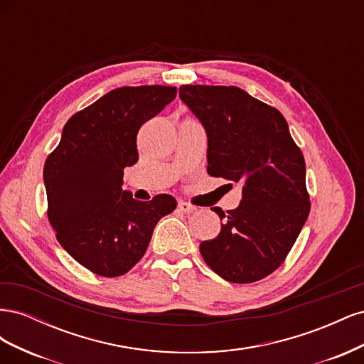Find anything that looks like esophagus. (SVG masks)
<instances>
[{"label":"esophagus","instance_id":"34e87169","mask_svg":"<svg viewBox=\"0 0 364 364\" xmlns=\"http://www.w3.org/2000/svg\"><path fill=\"white\" fill-rule=\"evenodd\" d=\"M178 208L181 209V211H182V213H185V214H190V213L196 211V206L190 205L188 202H183V200H181V202L178 203Z\"/></svg>","mask_w":364,"mask_h":364}]
</instances>
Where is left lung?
<instances>
[{"mask_svg": "<svg viewBox=\"0 0 364 364\" xmlns=\"http://www.w3.org/2000/svg\"><path fill=\"white\" fill-rule=\"evenodd\" d=\"M179 98L208 138V173L243 186L235 209L200 253L218 277L247 284L277 270L305 225L310 199L305 161L282 114L237 86L182 85Z\"/></svg>", "mask_w": 364, "mask_h": 364, "instance_id": "1", "label": "left lung"}]
</instances>
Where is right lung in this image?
<instances>
[{
	"label": "right lung",
	"instance_id": "add662e5",
	"mask_svg": "<svg viewBox=\"0 0 364 364\" xmlns=\"http://www.w3.org/2000/svg\"><path fill=\"white\" fill-rule=\"evenodd\" d=\"M176 98L174 86H124L73 115L47 158L48 220L60 246L83 267L114 278L144 257L170 194L149 202L123 190V170L138 161L139 127Z\"/></svg>",
	"mask_w": 364,
	"mask_h": 364
}]
</instances>
